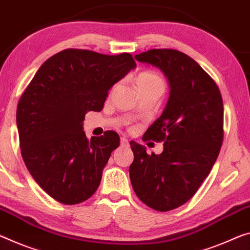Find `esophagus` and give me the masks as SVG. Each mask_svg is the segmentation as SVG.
<instances>
[{
  "label": "esophagus",
  "mask_w": 250,
  "mask_h": 250,
  "mask_svg": "<svg viewBox=\"0 0 250 250\" xmlns=\"http://www.w3.org/2000/svg\"><path fill=\"white\" fill-rule=\"evenodd\" d=\"M120 142H121L122 146H129V140L126 139V137H121Z\"/></svg>",
  "instance_id": "34e87169"
}]
</instances>
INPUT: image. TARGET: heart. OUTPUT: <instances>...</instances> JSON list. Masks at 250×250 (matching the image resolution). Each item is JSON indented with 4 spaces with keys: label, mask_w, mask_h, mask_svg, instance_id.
I'll use <instances>...</instances> for the list:
<instances>
[{
    "label": "heart",
    "mask_w": 250,
    "mask_h": 250,
    "mask_svg": "<svg viewBox=\"0 0 250 250\" xmlns=\"http://www.w3.org/2000/svg\"><path fill=\"white\" fill-rule=\"evenodd\" d=\"M136 83L137 85H164V80H162L159 74L154 73L152 71H145V72H141L137 75Z\"/></svg>",
    "instance_id": "obj_1"
}]
</instances>
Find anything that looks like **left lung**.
Here are the masks:
<instances>
[{"label": "left lung", "mask_w": 250, "mask_h": 250, "mask_svg": "<svg viewBox=\"0 0 250 250\" xmlns=\"http://www.w3.org/2000/svg\"><path fill=\"white\" fill-rule=\"evenodd\" d=\"M167 77L170 97L144 139L164 141L160 154H148L131 141L129 168L138 198L157 211L187 203L209 175L224 140V104L219 88L198 63L180 51L152 49L134 55Z\"/></svg>", "instance_id": "obj_1"}]
</instances>
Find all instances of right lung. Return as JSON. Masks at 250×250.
<instances>
[{
	"mask_svg": "<svg viewBox=\"0 0 250 250\" xmlns=\"http://www.w3.org/2000/svg\"><path fill=\"white\" fill-rule=\"evenodd\" d=\"M136 68L132 55L66 49L40 66L18 104L22 158L31 176L59 203L75 205L93 195L111 152L114 131L89 140L88 111H101L111 86Z\"/></svg>",
	"mask_w": 250,
	"mask_h": 250,
	"instance_id": "add662e5",
	"label": "right lung"
}]
</instances>
